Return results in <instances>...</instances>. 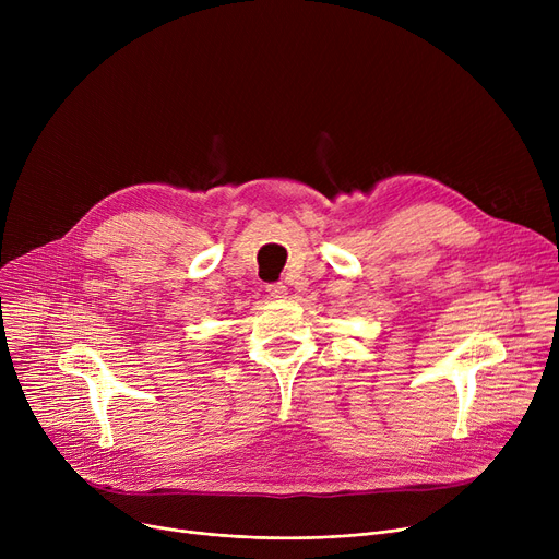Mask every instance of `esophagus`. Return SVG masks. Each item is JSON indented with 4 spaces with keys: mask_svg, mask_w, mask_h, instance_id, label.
I'll return each mask as SVG.
<instances>
[{
    "mask_svg": "<svg viewBox=\"0 0 559 559\" xmlns=\"http://www.w3.org/2000/svg\"><path fill=\"white\" fill-rule=\"evenodd\" d=\"M267 295L274 299H283L287 295V287L283 283H270L267 285Z\"/></svg>",
    "mask_w": 559,
    "mask_h": 559,
    "instance_id": "1",
    "label": "esophagus"
}]
</instances>
